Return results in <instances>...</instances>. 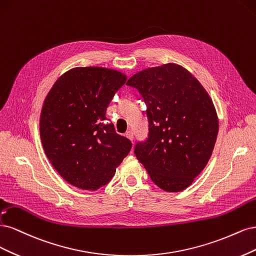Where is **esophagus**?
<instances>
[{
	"mask_svg": "<svg viewBox=\"0 0 256 256\" xmlns=\"http://www.w3.org/2000/svg\"><path fill=\"white\" fill-rule=\"evenodd\" d=\"M126 138H128L130 142H133V139H134V134H133V132L132 130H128L126 133Z\"/></svg>",
	"mask_w": 256,
	"mask_h": 256,
	"instance_id": "1",
	"label": "esophagus"
}]
</instances>
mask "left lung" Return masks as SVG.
<instances>
[{
	"label": "left lung",
	"instance_id": "obj_1",
	"mask_svg": "<svg viewBox=\"0 0 256 256\" xmlns=\"http://www.w3.org/2000/svg\"><path fill=\"white\" fill-rule=\"evenodd\" d=\"M126 85L146 104L149 134L134 153L153 182L166 192H182L210 158L219 130L215 106L190 72L166 64L134 74Z\"/></svg>",
	"mask_w": 256,
	"mask_h": 256
}]
</instances>
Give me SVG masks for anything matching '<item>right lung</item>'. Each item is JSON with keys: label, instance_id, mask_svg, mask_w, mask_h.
<instances>
[{"label": "right lung", "instance_id": "obj_1", "mask_svg": "<svg viewBox=\"0 0 256 256\" xmlns=\"http://www.w3.org/2000/svg\"><path fill=\"white\" fill-rule=\"evenodd\" d=\"M126 76L100 67L73 68L55 82L40 114V137L46 158L73 186L96 190L114 176L130 153V139L106 118Z\"/></svg>", "mask_w": 256, "mask_h": 256}]
</instances>
